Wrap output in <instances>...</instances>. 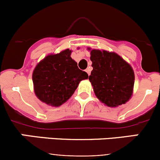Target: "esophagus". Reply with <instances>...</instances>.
<instances>
[{"mask_svg":"<svg viewBox=\"0 0 160 160\" xmlns=\"http://www.w3.org/2000/svg\"><path fill=\"white\" fill-rule=\"evenodd\" d=\"M86 72H88V75H90V68L87 69V70H86Z\"/></svg>","mask_w":160,"mask_h":160,"instance_id":"esophagus-1","label":"esophagus"}]
</instances>
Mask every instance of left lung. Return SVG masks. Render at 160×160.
<instances>
[{
    "instance_id": "left-lung-1",
    "label": "left lung",
    "mask_w": 160,
    "mask_h": 160,
    "mask_svg": "<svg viewBox=\"0 0 160 160\" xmlns=\"http://www.w3.org/2000/svg\"><path fill=\"white\" fill-rule=\"evenodd\" d=\"M90 60L93 70L89 80L97 98L111 108L125 104L135 83L132 67L117 53L105 50H90Z\"/></svg>"
}]
</instances>
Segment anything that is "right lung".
Here are the masks:
<instances>
[{
  "label": "right lung",
  "mask_w": 160,
  "mask_h": 160,
  "mask_svg": "<svg viewBox=\"0 0 160 160\" xmlns=\"http://www.w3.org/2000/svg\"><path fill=\"white\" fill-rule=\"evenodd\" d=\"M69 49L51 54L40 61L32 73L37 98L48 105L59 107L73 94L81 80L88 74L80 70L71 58Z\"/></svg>",
  "instance_id": "right-lung-1"
}]
</instances>
